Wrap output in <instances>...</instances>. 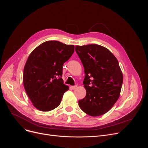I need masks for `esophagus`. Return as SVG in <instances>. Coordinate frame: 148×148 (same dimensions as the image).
<instances>
[{
	"label": "esophagus",
	"instance_id": "1",
	"mask_svg": "<svg viewBox=\"0 0 148 148\" xmlns=\"http://www.w3.org/2000/svg\"><path fill=\"white\" fill-rule=\"evenodd\" d=\"M77 87V85H76V86H71V88L72 90H75Z\"/></svg>",
	"mask_w": 148,
	"mask_h": 148
}]
</instances>
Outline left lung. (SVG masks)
Here are the masks:
<instances>
[{
	"label": "left lung",
	"instance_id": "left-lung-1",
	"mask_svg": "<svg viewBox=\"0 0 148 148\" xmlns=\"http://www.w3.org/2000/svg\"><path fill=\"white\" fill-rule=\"evenodd\" d=\"M75 51L84 68L85 98L79 108L92 116L109 111L118 99L123 82L119 62L107 48L98 45L76 46Z\"/></svg>",
	"mask_w": 148,
	"mask_h": 148
}]
</instances>
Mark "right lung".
<instances>
[{"label":"right lung","instance_id":"right-lung-1","mask_svg":"<svg viewBox=\"0 0 148 148\" xmlns=\"http://www.w3.org/2000/svg\"><path fill=\"white\" fill-rule=\"evenodd\" d=\"M74 51V45L47 41L29 55L23 81L29 98L37 110L50 111L60 104L63 94L69 89L61 78L62 66Z\"/></svg>","mask_w":148,"mask_h":148}]
</instances>
